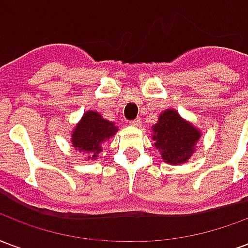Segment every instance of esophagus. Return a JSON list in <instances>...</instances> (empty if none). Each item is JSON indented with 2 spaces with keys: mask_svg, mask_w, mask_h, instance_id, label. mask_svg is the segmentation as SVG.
Returning <instances> with one entry per match:
<instances>
[{
  "mask_svg": "<svg viewBox=\"0 0 248 248\" xmlns=\"http://www.w3.org/2000/svg\"><path fill=\"white\" fill-rule=\"evenodd\" d=\"M140 122H142L140 118H135L133 119V121H130V124H131V126H135V127H138V126H140Z\"/></svg>",
  "mask_w": 248,
  "mask_h": 248,
  "instance_id": "1",
  "label": "esophagus"
}]
</instances>
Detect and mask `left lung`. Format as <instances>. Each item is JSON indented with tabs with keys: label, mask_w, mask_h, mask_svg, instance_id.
I'll return each instance as SVG.
<instances>
[{
	"label": "left lung",
	"mask_w": 248,
	"mask_h": 248,
	"mask_svg": "<svg viewBox=\"0 0 248 248\" xmlns=\"http://www.w3.org/2000/svg\"><path fill=\"white\" fill-rule=\"evenodd\" d=\"M155 147L162 159L171 165L185 163L191 156L192 147L199 140V131L183 121L174 110H166L153 126Z\"/></svg>",
	"instance_id": "1"
}]
</instances>
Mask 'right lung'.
Masks as SVG:
<instances>
[{
	"mask_svg": "<svg viewBox=\"0 0 248 248\" xmlns=\"http://www.w3.org/2000/svg\"><path fill=\"white\" fill-rule=\"evenodd\" d=\"M118 127L113 122H108L95 111H87L82 117L81 122L77 124L73 133V146L76 150H83L90 153L93 158L99 154L101 145L110 137L117 133Z\"/></svg>",
	"mask_w": 248,
	"mask_h": 248,
	"instance_id": "obj_1",
	"label": "right lung"
}]
</instances>
